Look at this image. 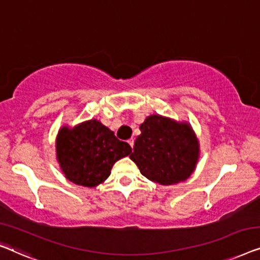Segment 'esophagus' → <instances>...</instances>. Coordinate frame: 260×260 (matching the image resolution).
Returning a JSON list of instances; mask_svg holds the SVG:
<instances>
[{
  "label": "esophagus",
  "instance_id": "esophagus-1",
  "mask_svg": "<svg viewBox=\"0 0 260 260\" xmlns=\"http://www.w3.org/2000/svg\"><path fill=\"white\" fill-rule=\"evenodd\" d=\"M128 144L131 145V147L133 148V146H134V139H133V138H131V139H129V140H128Z\"/></svg>",
  "mask_w": 260,
  "mask_h": 260
}]
</instances>
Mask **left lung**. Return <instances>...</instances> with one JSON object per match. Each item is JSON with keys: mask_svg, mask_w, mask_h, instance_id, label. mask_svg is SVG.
<instances>
[{"mask_svg": "<svg viewBox=\"0 0 260 260\" xmlns=\"http://www.w3.org/2000/svg\"><path fill=\"white\" fill-rule=\"evenodd\" d=\"M129 158L141 174L160 185L189 178L199 158V144L191 126L161 115H151L140 125Z\"/></svg>", "mask_w": 260, "mask_h": 260, "instance_id": "left-lung-1", "label": "left lung"}]
</instances>
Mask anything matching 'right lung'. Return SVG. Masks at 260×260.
Returning a JSON list of instances; mask_svg holds the SVG:
<instances>
[{
	"label": "right lung",
	"mask_w": 260,
	"mask_h": 260,
	"mask_svg": "<svg viewBox=\"0 0 260 260\" xmlns=\"http://www.w3.org/2000/svg\"><path fill=\"white\" fill-rule=\"evenodd\" d=\"M131 152L127 142L95 119L74 128L62 127L56 138L57 161L66 178L86 187L104 182L113 165Z\"/></svg>",
	"instance_id": "right-lung-1"
}]
</instances>
